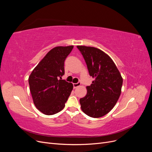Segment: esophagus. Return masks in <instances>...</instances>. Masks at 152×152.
<instances>
[{
	"mask_svg": "<svg viewBox=\"0 0 152 152\" xmlns=\"http://www.w3.org/2000/svg\"><path fill=\"white\" fill-rule=\"evenodd\" d=\"M80 84H81L80 82H77V83H74V84H73V88H77V87L80 86Z\"/></svg>",
	"mask_w": 152,
	"mask_h": 152,
	"instance_id": "34e87169",
	"label": "esophagus"
}]
</instances>
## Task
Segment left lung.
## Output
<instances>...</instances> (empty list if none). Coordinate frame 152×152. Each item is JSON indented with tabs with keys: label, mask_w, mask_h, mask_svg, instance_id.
Listing matches in <instances>:
<instances>
[{
	"label": "left lung",
	"mask_w": 152,
	"mask_h": 152,
	"mask_svg": "<svg viewBox=\"0 0 152 152\" xmlns=\"http://www.w3.org/2000/svg\"><path fill=\"white\" fill-rule=\"evenodd\" d=\"M88 69L94 78L87 86L85 97L80 99L81 109L87 115L102 117L111 111L120 97L122 77L115 64L108 54L93 47L77 45Z\"/></svg>",
	"instance_id": "8db88e82"
}]
</instances>
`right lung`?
<instances>
[{
  "label": "right lung",
  "instance_id": "1",
  "mask_svg": "<svg viewBox=\"0 0 152 152\" xmlns=\"http://www.w3.org/2000/svg\"><path fill=\"white\" fill-rule=\"evenodd\" d=\"M73 48V45L58 46L49 50L28 78L34 103L47 115L61 111L73 89L72 83L61 79L64 63Z\"/></svg>",
  "mask_w": 152,
  "mask_h": 152
}]
</instances>
